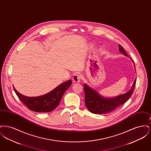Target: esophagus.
Returning a JSON list of instances; mask_svg holds the SVG:
<instances>
[{
  "label": "esophagus",
  "mask_w": 151,
  "mask_h": 151,
  "mask_svg": "<svg viewBox=\"0 0 151 151\" xmlns=\"http://www.w3.org/2000/svg\"><path fill=\"white\" fill-rule=\"evenodd\" d=\"M80 79H81V77H80V75H78V74H76L73 76L72 80H73V81L74 83H79L80 81Z\"/></svg>",
  "instance_id": "esophagus-1"
}]
</instances>
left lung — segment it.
<instances>
[{
    "label": "left lung",
    "mask_w": 151,
    "mask_h": 151,
    "mask_svg": "<svg viewBox=\"0 0 151 151\" xmlns=\"http://www.w3.org/2000/svg\"><path fill=\"white\" fill-rule=\"evenodd\" d=\"M119 50L123 53L124 55L129 57L123 47L120 45H119ZM136 81L137 80H135L132 88L128 92L113 98L103 97L94 89L89 87L86 84H84V89L86 108L91 113L99 114H106L114 110L115 109L129 100L135 89Z\"/></svg>",
    "instance_id": "left-lung-1"
}]
</instances>
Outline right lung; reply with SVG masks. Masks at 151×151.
<instances>
[{
    "instance_id": "right-lung-1",
    "label": "right lung",
    "mask_w": 151,
    "mask_h": 151,
    "mask_svg": "<svg viewBox=\"0 0 151 151\" xmlns=\"http://www.w3.org/2000/svg\"><path fill=\"white\" fill-rule=\"evenodd\" d=\"M69 80L60 84L52 91L41 96L29 97L18 92L14 87V92L22 102L29 110L38 113H47L54 110L59 105L65 91L71 86Z\"/></svg>"
}]
</instances>
